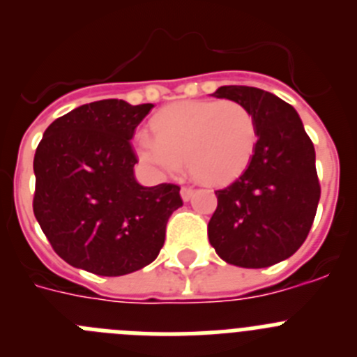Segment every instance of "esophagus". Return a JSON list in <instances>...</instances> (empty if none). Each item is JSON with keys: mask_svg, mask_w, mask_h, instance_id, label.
<instances>
[{"mask_svg": "<svg viewBox=\"0 0 357 357\" xmlns=\"http://www.w3.org/2000/svg\"><path fill=\"white\" fill-rule=\"evenodd\" d=\"M193 195H195V189L193 188H182L181 197H182V200H184V202L191 200V197H193Z\"/></svg>", "mask_w": 357, "mask_h": 357, "instance_id": "34e87169", "label": "esophagus"}]
</instances>
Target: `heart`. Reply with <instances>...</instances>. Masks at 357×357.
<instances>
[{"instance_id":"1","label":"heart","mask_w":357,"mask_h":357,"mask_svg":"<svg viewBox=\"0 0 357 357\" xmlns=\"http://www.w3.org/2000/svg\"><path fill=\"white\" fill-rule=\"evenodd\" d=\"M153 130L134 137L144 162L162 173H176L185 162L193 178L209 185L241 175L257 144L254 116L232 100L176 103L153 119Z\"/></svg>"}]
</instances>
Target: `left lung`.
Here are the masks:
<instances>
[{
  "instance_id": "obj_1",
  "label": "left lung",
  "mask_w": 357,
  "mask_h": 357,
  "mask_svg": "<svg viewBox=\"0 0 357 357\" xmlns=\"http://www.w3.org/2000/svg\"><path fill=\"white\" fill-rule=\"evenodd\" d=\"M241 103L257 125V144L245 172L218 189L207 225L209 243L225 263L266 268L302 247L320 200L314 146L289 103L247 85L213 94Z\"/></svg>"
}]
</instances>
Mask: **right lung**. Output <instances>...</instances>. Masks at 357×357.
<instances>
[{
    "label": "right lung",
    "instance_id": "add662e5",
    "mask_svg": "<svg viewBox=\"0 0 357 357\" xmlns=\"http://www.w3.org/2000/svg\"><path fill=\"white\" fill-rule=\"evenodd\" d=\"M151 103L100 100L46 128L33 157V214L53 250L103 277L141 270L159 255L181 188L135 181L130 139Z\"/></svg>",
    "mask_w": 357,
    "mask_h": 357
}]
</instances>
